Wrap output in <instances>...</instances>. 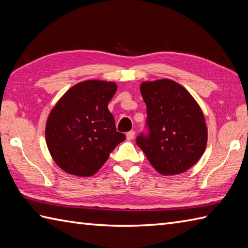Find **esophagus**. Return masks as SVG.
<instances>
[{"label":"esophagus","instance_id":"esophagus-1","mask_svg":"<svg viewBox=\"0 0 248 248\" xmlns=\"http://www.w3.org/2000/svg\"><path fill=\"white\" fill-rule=\"evenodd\" d=\"M135 138V131H130V132L127 133V140H132Z\"/></svg>","mask_w":248,"mask_h":248}]
</instances>
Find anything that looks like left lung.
<instances>
[{"mask_svg": "<svg viewBox=\"0 0 248 248\" xmlns=\"http://www.w3.org/2000/svg\"><path fill=\"white\" fill-rule=\"evenodd\" d=\"M149 134L136 144L155 170L164 176L182 173L196 164L207 147L208 129L196 100L170 78L140 84Z\"/></svg>", "mask_w": 248, "mask_h": 248, "instance_id": "8db88e82", "label": "left lung"}]
</instances>
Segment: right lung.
Segmentation results:
<instances>
[{"mask_svg": "<svg viewBox=\"0 0 248 248\" xmlns=\"http://www.w3.org/2000/svg\"><path fill=\"white\" fill-rule=\"evenodd\" d=\"M117 91L114 82L88 80L62 94L49 114L46 143L62 170L78 177L94 175L125 135L116 131L108 104Z\"/></svg>", "mask_w": 248, "mask_h": 248, "instance_id": "1", "label": "right lung"}]
</instances>
